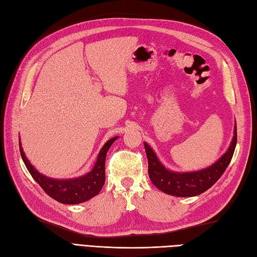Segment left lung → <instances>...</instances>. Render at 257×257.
Returning a JSON list of instances; mask_svg holds the SVG:
<instances>
[{
	"label": "left lung",
	"mask_w": 257,
	"mask_h": 257,
	"mask_svg": "<svg viewBox=\"0 0 257 257\" xmlns=\"http://www.w3.org/2000/svg\"><path fill=\"white\" fill-rule=\"evenodd\" d=\"M235 145H237V124L233 130V138L229 148L211 166L196 172H174L168 170L159 161L155 151L147 143H144L148 159L149 178L158 189L176 197H193L206 191L217 182L229 165Z\"/></svg>",
	"instance_id": "1"
}]
</instances>
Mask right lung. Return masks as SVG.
<instances>
[{
	"label": "right lung",
	"instance_id": "1",
	"mask_svg": "<svg viewBox=\"0 0 257 257\" xmlns=\"http://www.w3.org/2000/svg\"><path fill=\"white\" fill-rule=\"evenodd\" d=\"M117 136L111 138V140H109L102 146L98 157H97V161L91 172H88L85 175L72 179H54L46 177L43 174H40L27 159L20 142L19 150L26 168L29 171L34 180L42 187V189L48 196L60 203L78 204L92 199L96 195H98L101 190L106 179L105 161L107 152L110 146L113 144Z\"/></svg>",
	"mask_w": 257,
	"mask_h": 257
}]
</instances>
